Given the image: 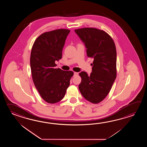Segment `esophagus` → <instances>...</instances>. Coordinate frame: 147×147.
<instances>
[{"mask_svg":"<svg viewBox=\"0 0 147 147\" xmlns=\"http://www.w3.org/2000/svg\"><path fill=\"white\" fill-rule=\"evenodd\" d=\"M78 72H74V76H76L78 75Z\"/></svg>","mask_w":147,"mask_h":147,"instance_id":"obj_1","label":"esophagus"}]
</instances>
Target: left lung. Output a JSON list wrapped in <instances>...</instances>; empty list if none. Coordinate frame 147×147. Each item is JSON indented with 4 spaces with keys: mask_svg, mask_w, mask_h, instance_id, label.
I'll list each match as a JSON object with an SVG mask.
<instances>
[{
    "mask_svg": "<svg viewBox=\"0 0 147 147\" xmlns=\"http://www.w3.org/2000/svg\"><path fill=\"white\" fill-rule=\"evenodd\" d=\"M75 31L84 43L87 56L94 59L90 75L84 71L79 73V90L89 102L99 103L109 94L116 79L115 44L109 34L97 28H80Z\"/></svg>",
    "mask_w": 147,
    "mask_h": 147,
    "instance_id": "left-lung-1",
    "label": "left lung"
}]
</instances>
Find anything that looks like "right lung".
Listing matches in <instances>:
<instances>
[{
    "instance_id": "add662e5",
    "label": "right lung",
    "mask_w": 147,
    "mask_h": 147,
    "mask_svg": "<svg viewBox=\"0 0 147 147\" xmlns=\"http://www.w3.org/2000/svg\"><path fill=\"white\" fill-rule=\"evenodd\" d=\"M70 30L59 29L44 32L34 41L30 58L35 87L49 103L62 100L74 75L72 71L55 68L56 61L62 58V51Z\"/></svg>"
}]
</instances>
